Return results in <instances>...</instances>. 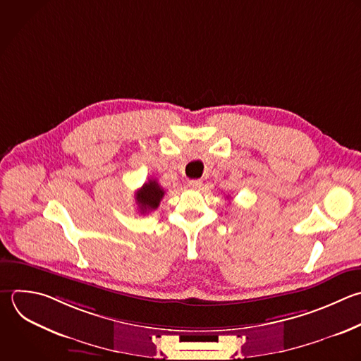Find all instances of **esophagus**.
<instances>
[{
    "instance_id": "obj_1",
    "label": "esophagus",
    "mask_w": 361,
    "mask_h": 361,
    "mask_svg": "<svg viewBox=\"0 0 361 361\" xmlns=\"http://www.w3.org/2000/svg\"><path fill=\"white\" fill-rule=\"evenodd\" d=\"M188 186H189L190 189H193V190H197V189H200V188H202V180H200V179L189 180V182H188Z\"/></svg>"
}]
</instances>
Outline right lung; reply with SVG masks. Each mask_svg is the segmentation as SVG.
<instances>
[{
	"instance_id": "right-lung-1",
	"label": "right lung",
	"mask_w": 361,
	"mask_h": 361,
	"mask_svg": "<svg viewBox=\"0 0 361 361\" xmlns=\"http://www.w3.org/2000/svg\"><path fill=\"white\" fill-rule=\"evenodd\" d=\"M164 195L165 190L159 186V183L155 179H148V182H145L142 188L135 193V202L140 207V212L148 213L155 210L159 206Z\"/></svg>"
}]
</instances>
